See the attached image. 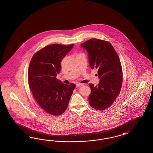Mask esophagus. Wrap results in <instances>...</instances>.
Segmentation results:
<instances>
[{"label":"esophagus","instance_id":"obj_1","mask_svg":"<svg viewBox=\"0 0 153 153\" xmlns=\"http://www.w3.org/2000/svg\"><path fill=\"white\" fill-rule=\"evenodd\" d=\"M83 86V84L82 83H77L76 84V87L77 88H79V87H81V86Z\"/></svg>","mask_w":153,"mask_h":153}]
</instances>
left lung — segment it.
<instances>
[{
  "mask_svg": "<svg viewBox=\"0 0 153 153\" xmlns=\"http://www.w3.org/2000/svg\"><path fill=\"white\" fill-rule=\"evenodd\" d=\"M88 53L91 68L97 69L100 82L97 86L89 84L91 93L90 105L102 111L110 107L120 93L122 84V70L120 59L115 49L108 42L90 39L81 44Z\"/></svg>",
  "mask_w": 153,
  "mask_h": 153,
  "instance_id": "left-lung-1",
  "label": "left lung"
}]
</instances>
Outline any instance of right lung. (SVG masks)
Segmentation results:
<instances>
[{
  "label": "right lung",
  "mask_w": 153,
  "mask_h": 153,
  "mask_svg": "<svg viewBox=\"0 0 153 153\" xmlns=\"http://www.w3.org/2000/svg\"><path fill=\"white\" fill-rule=\"evenodd\" d=\"M73 47L74 44L45 46L33 55L28 67V85L33 97L42 109L54 116L67 109L76 88L74 83L65 84L56 78L61 61Z\"/></svg>",
  "instance_id": "add662e5"
}]
</instances>
